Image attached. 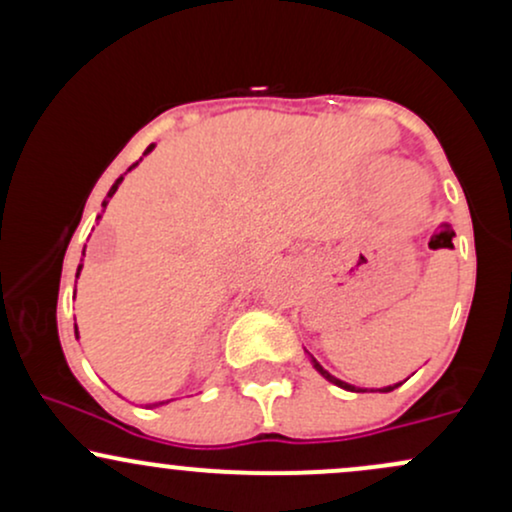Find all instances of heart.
I'll return each instance as SVG.
<instances>
[{
  "mask_svg": "<svg viewBox=\"0 0 512 512\" xmlns=\"http://www.w3.org/2000/svg\"><path fill=\"white\" fill-rule=\"evenodd\" d=\"M421 204V195H416V199H414V207H419Z\"/></svg>",
  "mask_w": 512,
  "mask_h": 512,
  "instance_id": "b5f03b06",
  "label": "heart"
}]
</instances>
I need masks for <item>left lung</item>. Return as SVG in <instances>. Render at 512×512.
Returning a JSON list of instances; mask_svg holds the SVG:
<instances>
[{"instance_id": "obj_1", "label": "left lung", "mask_w": 512, "mask_h": 512, "mask_svg": "<svg viewBox=\"0 0 512 512\" xmlns=\"http://www.w3.org/2000/svg\"><path fill=\"white\" fill-rule=\"evenodd\" d=\"M310 361H313V366H315V370H317V373H320V375H322V378H327V380H330V383H334V385H337V387H342V390H349V392H366V390H363V387H354V385L344 383V380L334 378V375H330V373H327V370H325V368H322V366H320V363H317L313 356H310ZM399 385H402V383H397V385H387V387H380V392H392V390H395V387H399ZM370 392H373V390H370Z\"/></svg>"}]
</instances>
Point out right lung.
<instances>
[{"instance_id": "right-lung-1", "label": "right lung", "mask_w": 512, "mask_h": 512, "mask_svg": "<svg viewBox=\"0 0 512 512\" xmlns=\"http://www.w3.org/2000/svg\"><path fill=\"white\" fill-rule=\"evenodd\" d=\"M151 151H154V144H149V146H146L144 156H146V154H151ZM134 166H139V161H137V163H132V166H129L127 170H132ZM122 180H125V178H122V175H120V178H117V180H115V185H113V187H110L108 197H105V199H103V209H105V207H108V199L115 195V192H117V187H120V182H122ZM98 219H101V216H98ZM81 255H86V248H84V252H81ZM81 267H84V264H79V269H76V279H79V274H81ZM74 330H76V327H74ZM76 334H79V332H76ZM161 404H168V402H156V404H146V407H161Z\"/></svg>"}]
</instances>
